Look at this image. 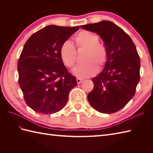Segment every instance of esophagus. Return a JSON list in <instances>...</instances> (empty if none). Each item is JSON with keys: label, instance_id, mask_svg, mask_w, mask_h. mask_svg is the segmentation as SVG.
<instances>
[{"label": "esophagus", "instance_id": "1", "mask_svg": "<svg viewBox=\"0 0 153 153\" xmlns=\"http://www.w3.org/2000/svg\"><path fill=\"white\" fill-rule=\"evenodd\" d=\"M77 83H78V84H80L82 82H83V79H81V78H77Z\"/></svg>", "mask_w": 153, "mask_h": 153}]
</instances>
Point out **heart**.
Instances as JSON below:
<instances>
[{"mask_svg": "<svg viewBox=\"0 0 153 153\" xmlns=\"http://www.w3.org/2000/svg\"><path fill=\"white\" fill-rule=\"evenodd\" d=\"M74 41L78 48L86 49L83 64L77 65L72 72L78 78H85L93 76L98 70L97 65L100 68L105 66L108 51L106 47L99 43V38L95 33L88 31H82L74 37ZM76 51L74 45L70 41H65L60 48V56L63 64L67 68H71L76 62Z\"/></svg>", "mask_w": 153, "mask_h": 153, "instance_id": "obj_1", "label": "heart"}]
</instances>
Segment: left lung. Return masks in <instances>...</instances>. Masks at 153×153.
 <instances>
[{
    "mask_svg": "<svg viewBox=\"0 0 153 153\" xmlns=\"http://www.w3.org/2000/svg\"><path fill=\"white\" fill-rule=\"evenodd\" d=\"M80 27L98 34L108 51L103 70L92 78L94 87L87 100L99 112H118L134 96L140 79V58L135 45L131 37L112 22L103 20Z\"/></svg>",
    "mask_w": 153,
    "mask_h": 153,
    "instance_id": "left-lung-1",
    "label": "left lung"
}]
</instances>
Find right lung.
I'll return each instance as SVG.
<instances>
[{
  "label": "right lung",
  "instance_id": "1",
  "mask_svg": "<svg viewBox=\"0 0 153 153\" xmlns=\"http://www.w3.org/2000/svg\"><path fill=\"white\" fill-rule=\"evenodd\" d=\"M79 29L50 25L28 39L18 62V83L25 102L34 111L48 114L60 111L77 85L76 77L61 60L62 44Z\"/></svg>",
  "mask_w": 153,
  "mask_h": 153
}]
</instances>
